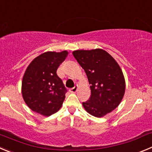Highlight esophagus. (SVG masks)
<instances>
[{
	"instance_id": "1",
	"label": "esophagus",
	"mask_w": 152,
	"mask_h": 152,
	"mask_svg": "<svg viewBox=\"0 0 152 152\" xmlns=\"http://www.w3.org/2000/svg\"><path fill=\"white\" fill-rule=\"evenodd\" d=\"M77 89H78V86L76 85V86H75L73 88H72L69 89V91L71 92V93H75V92H76Z\"/></svg>"
}]
</instances>
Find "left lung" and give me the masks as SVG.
I'll list each match as a JSON object with an SVG mask.
<instances>
[{
    "label": "left lung",
    "mask_w": 152,
    "mask_h": 152,
    "mask_svg": "<svg viewBox=\"0 0 152 152\" xmlns=\"http://www.w3.org/2000/svg\"><path fill=\"white\" fill-rule=\"evenodd\" d=\"M73 55L84 69L90 85V98L83 103L85 110L97 118L111 113L121 103L125 91V81L119 65L100 49L76 50Z\"/></svg>",
    "instance_id": "left-lung-1"
}]
</instances>
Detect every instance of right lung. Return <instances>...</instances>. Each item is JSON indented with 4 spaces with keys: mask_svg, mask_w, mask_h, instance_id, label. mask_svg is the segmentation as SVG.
<instances>
[{
    "mask_svg": "<svg viewBox=\"0 0 152 152\" xmlns=\"http://www.w3.org/2000/svg\"><path fill=\"white\" fill-rule=\"evenodd\" d=\"M67 55L66 51L44 52L27 67L22 83V97L35 113L49 116L61 107L66 88L57 69Z\"/></svg>",
    "mask_w": 152,
    "mask_h": 152,
    "instance_id": "add662e5",
    "label": "right lung"
}]
</instances>
